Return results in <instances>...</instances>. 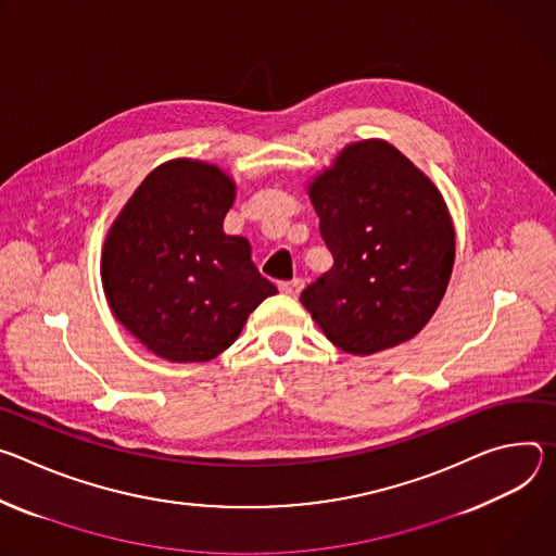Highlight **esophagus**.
<instances>
[{
  "label": "esophagus",
  "mask_w": 556,
  "mask_h": 556,
  "mask_svg": "<svg viewBox=\"0 0 556 556\" xmlns=\"http://www.w3.org/2000/svg\"><path fill=\"white\" fill-rule=\"evenodd\" d=\"M302 287H304V282L298 278V280H291V282H280V291L285 293V295H291V298H295L300 291H302Z\"/></svg>",
  "instance_id": "1"
}]
</instances>
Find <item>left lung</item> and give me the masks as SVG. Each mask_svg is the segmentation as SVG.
Wrapping results in <instances>:
<instances>
[{"mask_svg": "<svg viewBox=\"0 0 556 556\" xmlns=\"http://www.w3.org/2000/svg\"><path fill=\"white\" fill-rule=\"evenodd\" d=\"M306 192L333 267L300 295L344 353L374 355L433 318L455 265V227L438 185L382 139L344 146Z\"/></svg>", "mask_w": 556, "mask_h": 556, "instance_id": "1", "label": "left lung"}]
</instances>
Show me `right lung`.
Listing matches in <instances>:
<instances>
[{"instance_id":"obj_1","label":"right lung","mask_w":556,"mask_h":556,"mask_svg":"<svg viewBox=\"0 0 556 556\" xmlns=\"http://www.w3.org/2000/svg\"><path fill=\"white\" fill-rule=\"evenodd\" d=\"M233 199L236 182L218 165L172 159L108 229L101 282L110 309L163 359H214L276 293L252 263L250 240L223 231Z\"/></svg>"}]
</instances>
